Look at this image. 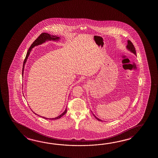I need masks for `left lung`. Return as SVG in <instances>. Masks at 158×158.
<instances>
[{"label":"left lung","instance_id":"8db88e82","mask_svg":"<svg viewBox=\"0 0 158 158\" xmlns=\"http://www.w3.org/2000/svg\"><path fill=\"white\" fill-rule=\"evenodd\" d=\"M128 43H127V49L129 50L131 52H132V53H133L135 55H136V51H135V47L134 46V45L132 43V42L131 41H129V40H128V42H127ZM94 116V117H95L96 119H98V121H102V120H101L100 119H99L98 118V117H96L95 116V114H93Z\"/></svg>","mask_w":158,"mask_h":158}]
</instances>
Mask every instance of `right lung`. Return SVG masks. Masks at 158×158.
I'll use <instances>...</instances> for the list:
<instances>
[{
  "mask_svg": "<svg viewBox=\"0 0 158 158\" xmlns=\"http://www.w3.org/2000/svg\"><path fill=\"white\" fill-rule=\"evenodd\" d=\"M59 39H60V37H57V36H51V35L47 34V33H45V32L42 33V34H41L39 37H38V38H37L36 40H35V41L32 44L31 46H30V48H29V50H28V51L27 52L26 57H25V60H24V62H23L22 74L23 75L24 66H25V63H26V60H27V58L29 57L30 53L31 52V49H32V48L33 47H34L35 46H38V45L42 44H43V43L45 42L46 41H48V40H53V41H55V40H58ZM67 111V108H66L64 112H63L62 114H60V116H58L57 117H56V118H49V119H59V118H60L61 117H62L64 114H66ZM34 114H35V112H34ZM37 115H38V114H37ZM38 116H39V115H38ZM43 117V118H44L45 119H48V118H46V117Z\"/></svg>",
  "mask_w": 158,
  "mask_h": 158,
  "instance_id": "obj_1",
  "label": "right lung"
}]
</instances>
